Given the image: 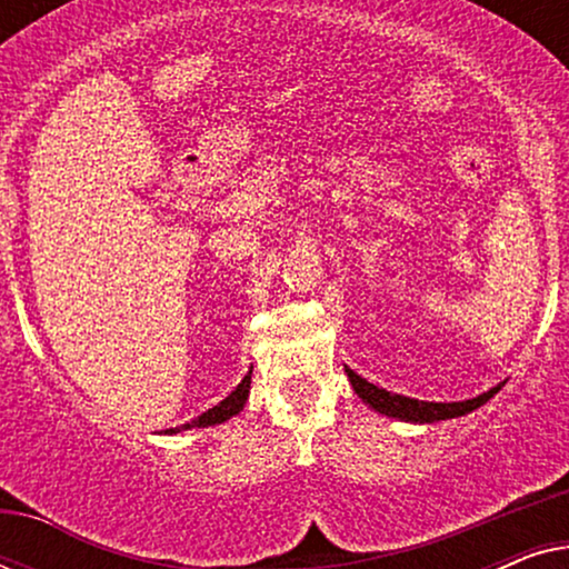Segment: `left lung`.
<instances>
[{
  "instance_id": "1",
  "label": "left lung",
  "mask_w": 569,
  "mask_h": 569,
  "mask_svg": "<svg viewBox=\"0 0 569 569\" xmlns=\"http://www.w3.org/2000/svg\"><path fill=\"white\" fill-rule=\"evenodd\" d=\"M345 370L349 376V383L355 388V393L360 396L370 409H376L378 415L401 419V422H411V425H432V422H442V419H456V417L469 415V411L479 409L481 403L492 399V396L505 386L502 380V383L489 388L487 393H479L477 399H466V401H419L401 393H391L386 391V388H378L376 383H370V380L357 376L355 370L349 368Z\"/></svg>"
}]
</instances>
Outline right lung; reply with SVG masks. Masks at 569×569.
<instances>
[{
  "label": "right lung",
  "mask_w": 569,
  "mask_h": 569,
  "mask_svg": "<svg viewBox=\"0 0 569 569\" xmlns=\"http://www.w3.org/2000/svg\"><path fill=\"white\" fill-rule=\"evenodd\" d=\"M251 372H253V368L246 372L236 391H232L230 396H224V399L217 403V407L207 409L204 415L191 419V422H186L181 427H170V430H162V432L176 435V432H183V430H193V427H214V425L228 422L230 417L240 415V411H243V407H246V401H248V391H251Z\"/></svg>",
  "instance_id": "obj_1"
}]
</instances>
